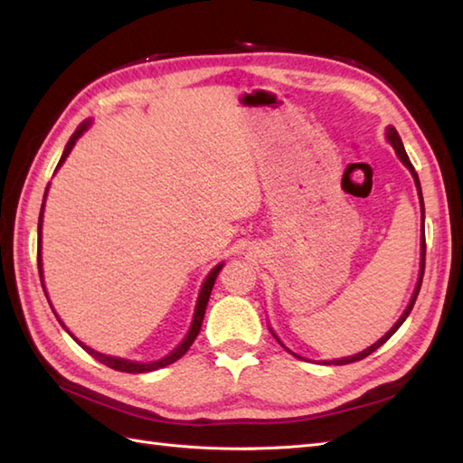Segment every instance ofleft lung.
Here are the masks:
<instances>
[{"instance_id":"8db88e82","label":"left lung","mask_w":463,"mask_h":463,"mask_svg":"<svg viewBox=\"0 0 463 463\" xmlns=\"http://www.w3.org/2000/svg\"><path fill=\"white\" fill-rule=\"evenodd\" d=\"M388 141L392 143V146H394L396 149V153H398V156L402 159V163H404L408 169H410V173H411V176H414V181H416V186H418V194H420V201H421V224H424V199H421V186H420V179H418V173H416V169H414V165L410 163V159H408V155H406V149H404V145H402V139H400V135H398V131L394 129V127H388ZM424 269H426V234H424V226H421V270H420V279H418V287H416V290H414V294H411V300H410V304H408V308H406V312L402 314L400 317V320L394 324V326H392V330L390 332H386V336H382L376 344H372L370 348H366L364 352H360V354H354V356H348V358H340V360H330V362H324V364H350V362H358V360H364L366 356H370V354L373 352V350H378L383 342H388L390 340V336L392 334H394L402 324H404V320L408 318V314L411 312V308H414V304H416V298H418V294H420V288H421V279H424ZM279 340V338H277ZM279 344H282L280 340H279ZM290 352V350H288ZM294 356H297V354H294ZM297 358H300V356H297Z\"/></svg>"}]
</instances>
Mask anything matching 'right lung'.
<instances>
[{
	"mask_svg": "<svg viewBox=\"0 0 463 463\" xmlns=\"http://www.w3.org/2000/svg\"><path fill=\"white\" fill-rule=\"evenodd\" d=\"M87 125H90V123H81L80 127H77V131L71 135V139H69V143H67V146H65L61 159H59V163H57V169H59V166H61V163L67 159V155L71 153L75 141L80 139L81 133L87 129ZM43 203H45V196H43ZM42 219H43V204H42V211H39V226H37V231H39V247H37L39 279L43 277V274H42ZM221 269H222V264H216V267L211 270L209 277H206V280H204V284H203V288H201V294H199V300H196V308H194V318H193V324H191V330H189V334H186V336H184V340L179 344V346H176V348L169 354V356H165V358L156 360V362H151V364H141V362H131V360H123V358L105 356V354H99V352H95V350H91V348H87L85 344H81L80 340H77V342H80V346H81L85 352H90L95 360H99L101 364H105V366H109V368H113V370H119V372L143 373V372H153V370H159V368L169 366V364H173V362L179 360L181 356H184L186 350H189V348L193 346L194 338L199 336L201 326H203V318H204V310H206V302H209L211 290H213V287H214V280H216V277H219ZM42 284H43V280H42ZM43 290H45V288H43ZM59 322H61V320H59Z\"/></svg>",
	"mask_w": 463,
	"mask_h": 463,
	"instance_id": "right-lung-1",
	"label": "right lung"
}]
</instances>
